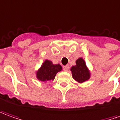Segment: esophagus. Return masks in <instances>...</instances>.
Here are the masks:
<instances>
[{"label":"esophagus","instance_id":"obj_1","mask_svg":"<svg viewBox=\"0 0 120 120\" xmlns=\"http://www.w3.org/2000/svg\"><path fill=\"white\" fill-rule=\"evenodd\" d=\"M63 69L64 71H68V69H69V66H68V65L64 66H63Z\"/></svg>","mask_w":120,"mask_h":120}]
</instances>
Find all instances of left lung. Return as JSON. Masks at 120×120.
Listing matches in <instances>:
<instances>
[{
    "mask_svg": "<svg viewBox=\"0 0 120 120\" xmlns=\"http://www.w3.org/2000/svg\"><path fill=\"white\" fill-rule=\"evenodd\" d=\"M75 62L76 65L71 68L72 77L76 81L81 83L90 78V72L83 58L77 59Z\"/></svg>",
    "mask_w": 120,
    "mask_h": 120,
    "instance_id": "8db88e82",
    "label": "left lung"
}]
</instances>
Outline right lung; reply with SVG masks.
Here are the masks:
<instances>
[{
	"label": "right lung",
	"instance_id": "add662e5",
	"mask_svg": "<svg viewBox=\"0 0 120 120\" xmlns=\"http://www.w3.org/2000/svg\"><path fill=\"white\" fill-rule=\"evenodd\" d=\"M62 69L60 64H53L51 61L46 60L37 72V77L42 82L54 80L57 73Z\"/></svg>",
	"mask_w": 120,
	"mask_h": 120
}]
</instances>
